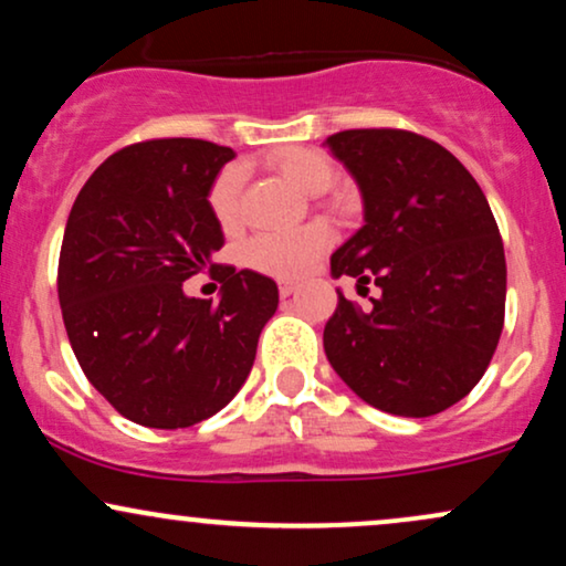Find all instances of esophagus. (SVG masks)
<instances>
[{
  "instance_id": "esophagus-1",
  "label": "esophagus",
  "mask_w": 566,
  "mask_h": 566,
  "mask_svg": "<svg viewBox=\"0 0 566 566\" xmlns=\"http://www.w3.org/2000/svg\"><path fill=\"white\" fill-rule=\"evenodd\" d=\"M297 287H301V284L292 282V279H282V282H279V295L290 297L292 292H297Z\"/></svg>"
}]
</instances>
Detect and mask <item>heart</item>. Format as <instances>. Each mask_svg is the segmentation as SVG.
<instances>
[{
  "label": "heart",
  "mask_w": 566,
  "mask_h": 566,
  "mask_svg": "<svg viewBox=\"0 0 566 566\" xmlns=\"http://www.w3.org/2000/svg\"><path fill=\"white\" fill-rule=\"evenodd\" d=\"M269 161L282 178H287L292 186L301 188L303 193H311V197H319L335 180L333 159L324 157L322 151H314V148H284ZM207 205L223 229L237 226L239 212H242V170L237 165L223 167L216 175L210 193H207ZM327 244L329 231L322 223H308L287 231H261L247 239L244 261L261 274L282 279L297 276L308 265H314L316 258L327 250Z\"/></svg>",
  "instance_id": "1"
}]
</instances>
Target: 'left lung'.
Listing matches in <instances>:
<instances>
[{"instance_id": "obj_1", "label": "left lung", "mask_w": 566, "mask_h": 566, "mask_svg": "<svg viewBox=\"0 0 566 566\" xmlns=\"http://www.w3.org/2000/svg\"><path fill=\"white\" fill-rule=\"evenodd\" d=\"M324 146L365 197V226L333 274L373 282L361 311L337 292L324 350L367 405L405 418L471 394L505 322V252L484 191L458 159L409 129H343Z\"/></svg>"}]
</instances>
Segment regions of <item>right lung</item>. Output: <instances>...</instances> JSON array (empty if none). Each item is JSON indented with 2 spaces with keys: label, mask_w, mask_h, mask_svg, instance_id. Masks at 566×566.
<instances>
[{
  "label": "right lung",
  "mask_w": 566,
  "mask_h": 566,
  "mask_svg": "<svg viewBox=\"0 0 566 566\" xmlns=\"http://www.w3.org/2000/svg\"><path fill=\"white\" fill-rule=\"evenodd\" d=\"M233 151L199 138L125 146L82 186L57 258V301L82 373L127 420L188 428L237 396L274 316V279L212 263L223 231L207 205ZM210 268L218 304L182 295Z\"/></svg>",
  "instance_id": "obj_1"
}]
</instances>
